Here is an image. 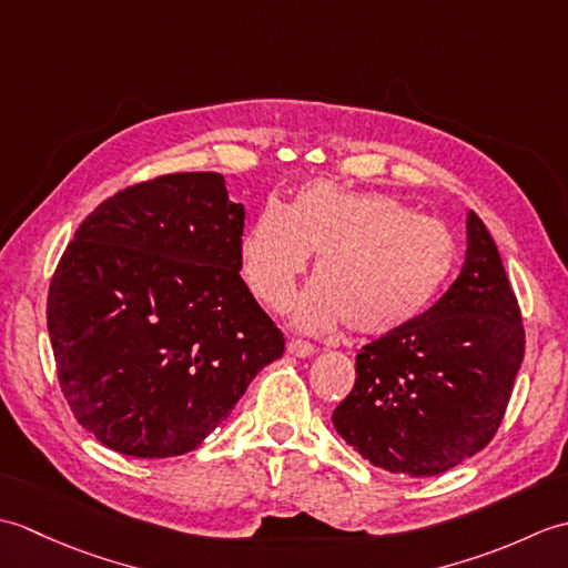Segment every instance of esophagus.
Instances as JSON below:
<instances>
[{"mask_svg":"<svg viewBox=\"0 0 568 568\" xmlns=\"http://www.w3.org/2000/svg\"><path fill=\"white\" fill-rule=\"evenodd\" d=\"M287 354H293L297 358H307L315 354V346H312L310 342H303V339H291L287 342Z\"/></svg>","mask_w":568,"mask_h":568,"instance_id":"34e87169","label":"esophagus"}]
</instances>
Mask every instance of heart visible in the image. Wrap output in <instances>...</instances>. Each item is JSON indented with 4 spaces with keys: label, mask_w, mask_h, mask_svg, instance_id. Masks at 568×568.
I'll return each instance as SVG.
<instances>
[{
    "label": "heart",
    "mask_w": 568,
    "mask_h": 568,
    "mask_svg": "<svg viewBox=\"0 0 568 568\" xmlns=\"http://www.w3.org/2000/svg\"><path fill=\"white\" fill-rule=\"evenodd\" d=\"M310 253L315 277L297 303L300 329L346 322L361 336L400 332L427 312L456 265L452 229L383 192L310 183L291 204L268 200L241 239V271L263 305L285 310Z\"/></svg>",
    "instance_id": "obj_1"
}]
</instances>
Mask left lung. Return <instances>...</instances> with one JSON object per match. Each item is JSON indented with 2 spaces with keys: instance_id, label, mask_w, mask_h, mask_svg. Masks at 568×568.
I'll return each instance as SVG.
<instances>
[{
  "instance_id": "obj_1",
  "label": "left lung",
  "mask_w": 568,
  "mask_h": 568,
  "mask_svg": "<svg viewBox=\"0 0 568 568\" xmlns=\"http://www.w3.org/2000/svg\"><path fill=\"white\" fill-rule=\"evenodd\" d=\"M466 261L437 303L356 354L332 422L373 466L437 476L496 437L525 356V327L496 241L476 212Z\"/></svg>"
}]
</instances>
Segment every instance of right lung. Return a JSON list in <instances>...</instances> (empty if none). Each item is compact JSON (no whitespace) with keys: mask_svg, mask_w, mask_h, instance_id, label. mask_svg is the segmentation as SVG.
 <instances>
[{"mask_svg":"<svg viewBox=\"0 0 568 568\" xmlns=\"http://www.w3.org/2000/svg\"><path fill=\"white\" fill-rule=\"evenodd\" d=\"M244 207L220 173H171L88 214L48 287L60 390L136 458L187 454L222 425L283 332L241 281Z\"/></svg>","mask_w":568,"mask_h":568,"instance_id":"obj_1","label":"right lung"}]
</instances>
